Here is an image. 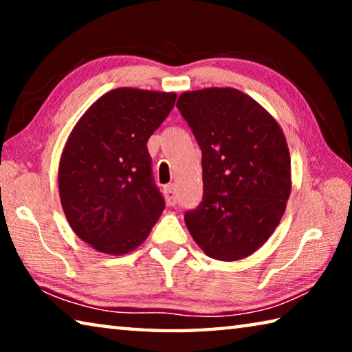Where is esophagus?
Returning <instances> with one entry per match:
<instances>
[{
  "mask_svg": "<svg viewBox=\"0 0 352 352\" xmlns=\"http://www.w3.org/2000/svg\"><path fill=\"white\" fill-rule=\"evenodd\" d=\"M164 195H166V201H168V205L174 206L177 204L175 184H168V186H164Z\"/></svg>",
  "mask_w": 352,
  "mask_h": 352,
  "instance_id": "1",
  "label": "esophagus"
}]
</instances>
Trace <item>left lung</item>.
<instances>
[{
	"label": "left lung",
	"mask_w": 352,
	"mask_h": 352,
	"mask_svg": "<svg viewBox=\"0 0 352 352\" xmlns=\"http://www.w3.org/2000/svg\"><path fill=\"white\" fill-rule=\"evenodd\" d=\"M177 107L204 168V199L184 214L189 233L210 258H247L269 241L290 197L283 129L253 98L230 87L186 91Z\"/></svg>",
	"instance_id": "8db88e82"
}]
</instances>
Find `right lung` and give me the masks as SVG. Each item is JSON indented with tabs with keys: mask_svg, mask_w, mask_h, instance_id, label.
<instances>
[{
	"mask_svg": "<svg viewBox=\"0 0 352 352\" xmlns=\"http://www.w3.org/2000/svg\"><path fill=\"white\" fill-rule=\"evenodd\" d=\"M175 99V93L116 88L71 130L58 163V194L71 228L100 253L138 248L162 216L147 141Z\"/></svg>",
	"mask_w": 352,
	"mask_h": 352,
	"instance_id": "obj_1",
	"label": "right lung"
}]
</instances>
